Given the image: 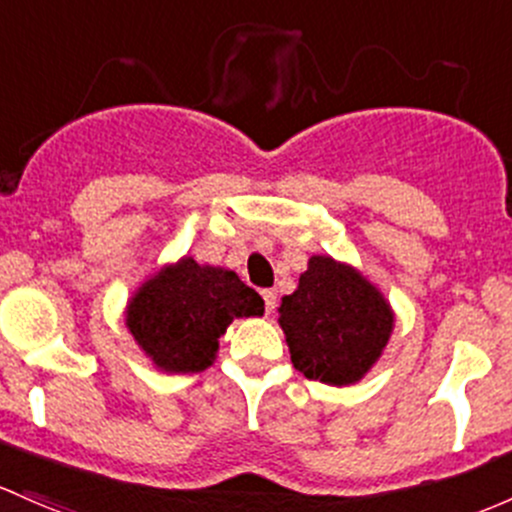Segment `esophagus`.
I'll return each mask as SVG.
<instances>
[{
	"instance_id": "obj_1",
	"label": "esophagus",
	"mask_w": 512,
	"mask_h": 512,
	"mask_svg": "<svg viewBox=\"0 0 512 512\" xmlns=\"http://www.w3.org/2000/svg\"><path fill=\"white\" fill-rule=\"evenodd\" d=\"M262 299H265L267 311H274V306H277V292L274 289H262Z\"/></svg>"
}]
</instances>
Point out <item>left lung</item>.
I'll list each match as a JSON object with an SVG mask.
<instances>
[{
	"mask_svg": "<svg viewBox=\"0 0 512 512\" xmlns=\"http://www.w3.org/2000/svg\"><path fill=\"white\" fill-rule=\"evenodd\" d=\"M392 316L383 294L353 267L314 255L297 292L282 297L279 326L292 363L326 385L358 383L390 341Z\"/></svg>",
	"mask_w": 512,
	"mask_h": 512,
	"instance_id": "8db88e82",
	"label": "left lung"
}]
</instances>
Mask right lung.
<instances>
[{"label":"right lung","instance_id":"obj_1","mask_svg":"<svg viewBox=\"0 0 512 512\" xmlns=\"http://www.w3.org/2000/svg\"><path fill=\"white\" fill-rule=\"evenodd\" d=\"M262 311L265 301L238 274L184 257L139 287L127 326L157 368L198 373L213 363L230 321Z\"/></svg>","mask_w":512,"mask_h":512}]
</instances>
